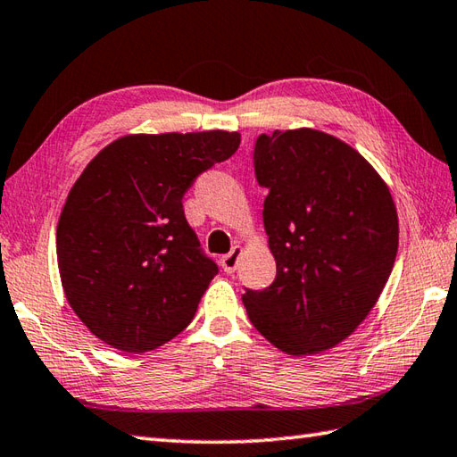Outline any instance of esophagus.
<instances>
[{
    "mask_svg": "<svg viewBox=\"0 0 457 457\" xmlns=\"http://www.w3.org/2000/svg\"><path fill=\"white\" fill-rule=\"evenodd\" d=\"M240 254H242V248L240 246H235L230 250L228 254H225L220 258V266H222V270H225L227 274H232L237 270V266H238V260H240Z\"/></svg>",
    "mask_w": 457,
    "mask_h": 457,
    "instance_id": "1",
    "label": "esophagus"
}]
</instances>
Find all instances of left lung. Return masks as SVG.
<instances>
[{"mask_svg": "<svg viewBox=\"0 0 457 457\" xmlns=\"http://www.w3.org/2000/svg\"><path fill=\"white\" fill-rule=\"evenodd\" d=\"M254 175L276 280L245 287L250 323L287 355L331 349L359 328L393 272L398 217L370 163L318 129L260 134Z\"/></svg>", "mask_w": 457, "mask_h": 457, "instance_id": "8db88e82", "label": "left lung"}]
</instances>
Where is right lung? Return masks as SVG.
Listing matches in <instances>:
<instances>
[{
  "mask_svg": "<svg viewBox=\"0 0 457 457\" xmlns=\"http://www.w3.org/2000/svg\"><path fill=\"white\" fill-rule=\"evenodd\" d=\"M240 134H137L106 145L72 185L57 225L64 295L100 341L145 353L195 318L219 266L183 211L197 177L238 150Z\"/></svg>",
  "mask_w": 457,
  "mask_h": 457,
  "instance_id": "add662e5",
  "label": "right lung"
}]
</instances>
